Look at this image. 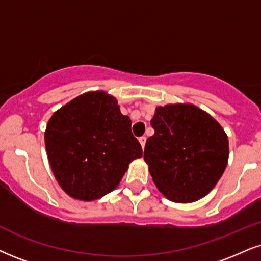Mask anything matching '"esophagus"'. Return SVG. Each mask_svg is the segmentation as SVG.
<instances>
[{"label":"esophagus","instance_id":"34e87169","mask_svg":"<svg viewBox=\"0 0 261 261\" xmlns=\"http://www.w3.org/2000/svg\"><path fill=\"white\" fill-rule=\"evenodd\" d=\"M139 143H140V145H141V147H143V150H144V147H145V144H146V138L145 137H140L139 138Z\"/></svg>","mask_w":261,"mask_h":261}]
</instances>
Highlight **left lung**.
Masks as SVG:
<instances>
[{
	"label": "left lung",
	"mask_w": 261,
	"mask_h": 261,
	"mask_svg": "<svg viewBox=\"0 0 261 261\" xmlns=\"http://www.w3.org/2000/svg\"><path fill=\"white\" fill-rule=\"evenodd\" d=\"M155 134L144 160L159 191L176 203L204 197L219 181L229 161V139L208 112L194 104L157 106Z\"/></svg>",
	"instance_id": "left-lung-1"
}]
</instances>
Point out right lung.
Listing matches in <instances>:
<instances>
[{
  "instance_id": "add662e5",
  "label": "right lung",
  "mask_w": 261,
  "mask_h": 261,
  "mask_svg": "<svg viewBox=\"0 0 261 261\" xmlns=\"http://www.w3.org/2000/svg\"><path fill=\"white\" fill-rule=\"evenodd\" d=\"M115 96L87 92L54 112L44 132L48 161L70 197L91 202L114 191L143 150Z\"/></svg>"
}]
</instances>
